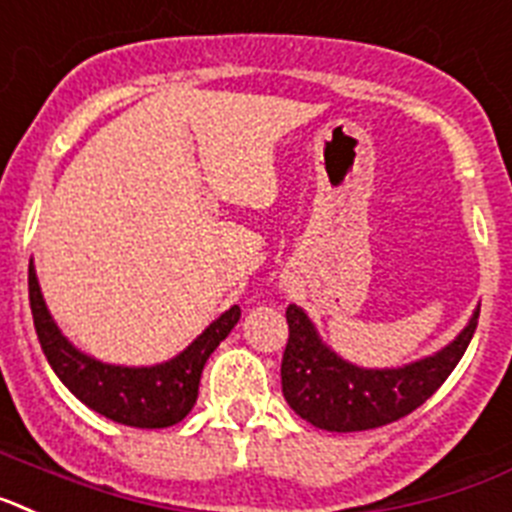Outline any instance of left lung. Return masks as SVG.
Returning <instances> with one entry per match:
<instances>
[{
  "instance_id": "8db88e82",
  "label": "left lung",
  "mask_w": 512,
  "mask_h": 512,
  "mask_svg": "<svg viewBox=\"0 0 512 512\" xmlns=\"http://www.w3.org/2000/svg\"><path fill=\"white\" fill-rule=\"evenodd\" d=\"M288 342L281 363L283 397L314 428L355 433L389 425L410 415L441 389L477 330L479 309L441 353L404 368L366 371L324 348L299 306H288Z\"/></svg>"
}]
</instances>
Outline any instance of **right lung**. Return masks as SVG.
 I'll return each instance as SVG.
<instances>
[{"mask_svg": "<svg viewBox=\"0 0 512 512\" xmlns=\"http://www.w3.org/2000/svg\"><path fill=\"white\" fill-rule=\"evenodd\" d=\"M28 288L35 332L56 376L90 410L131 428H170L188 415L198 399L208 355L242 317V309L231 306L175 361L151 368H121L79 353L61 335L41 296L33 262L28 268Z\"/></svg>", "mask_w": 512, "mask_h": 512, "instance_id": "1", "label": "right lung"}]
</instances>
